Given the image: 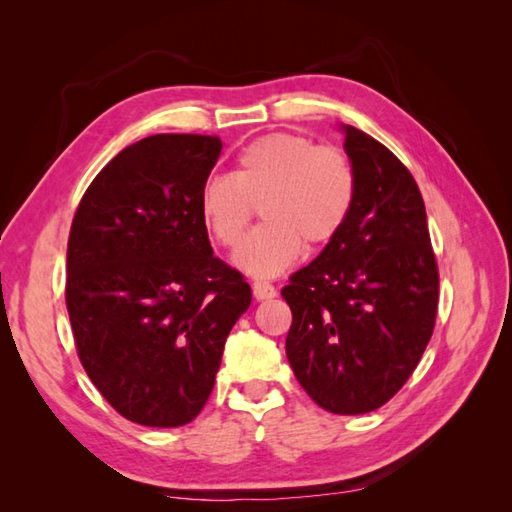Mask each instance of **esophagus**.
Returning <instances> with one entry per match:
<instances>
[{"instance_id": "obj_1", "label": "esophagus", "mask_w": 512, "mask_h": 512, "mask_svg": "<svg viewBox=\"0 0 512 512\" xmlns=\"http://www.w3.org/2000/svg\"><path fill=\"white\" fill-rule=\"evenodd\" d=\"M253 297L257 301L273 299V297H277V290H275V286L266 284V281H255V284H253Z\"/></svg>"}]
</instances>
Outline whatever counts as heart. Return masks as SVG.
I'll use <instances>...</instances> for the list:
<instances>
[{"instance_id": "b5f03b06", "label": "heart", "mask_w": 512, "mask_h": 512, "mask_svg": "<svg viewBox=\"0 0 512 512\" xmlns=\"http://www.w3.org/2000/svg\"><path fill=\"white\" fill-rule=\"evenodd\" d=\"M358 191L350 156L299 134H268L246 145L231 176H213L198 193L206 231L224 248L244 237L262 209L264 222L237 248L233 262L255 277H275L297 262L303 246L334 242L354 211Z\"/></svg>"}]
</instances>
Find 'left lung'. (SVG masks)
<instances>
[{
	"label": "left lung",
	"mask_w": 512,
	"mask_h": 512,
	"mask_svg": "<svg viewBox=\"0 0 512 512\" xmlns=\"http://www.w3.org/2000/svg\"><path fill=\"white\" fill-rule=\"evenodd\" d=\"M356 169L354 211L339 237L290 277L286 356L319 407L356 416L407 383L438 312V264L409 169L352 125H341Z\"/></svg>",
	"instance_id": "1"
}]
</instances>
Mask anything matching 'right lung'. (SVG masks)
<instances>
[{"mask_svg":"<svg viewBox=\"0 0 512 512\" xmlns=\"http://www.w3.org/2000/svg\"><path fill=\"white\" fill-rule=\"evenodd\" d=\"M217 136L156 134L101 169L74 213L68 306L76 352L123 418L182 427L209 400L250 286L213 255L198 193Z\"/></svg>","mask_w":512,"mask_h":512,"instance_id":"1","label":"right lung"}]
</instances>
